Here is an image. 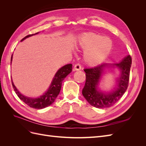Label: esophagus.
<instances>
[{"mask_svg":"<svg viewBox=\"0 0 146 146\" xmlns=\"http://www.w3.org/2000/svg\"><path fill=\"white\" fill-rule=\"evenodd\" d=\"M81 68H82V67H81V65H80V64H78V63L76 64V65L74 66V69H75V70H80V69H81Z\"/></svg>","mask_w":146,"mask_h":146,"instance_id":"1","label":"esophagus"}]
</instances>
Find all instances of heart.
<instances>
[{
  "label": "heart",
  "mask_w": 146,
  "mask_h": 146,
  "mask_svg": "<svg viewBox=\"0 0 146 146\" xmlns=\"http://www.w3.org/2000/svg\"><path fill=\"white\" fill-rule=\"evenodd\" d=\"M79 46L86 50L84 60L90 65H97L103 61L111 49L112 42L109 38L100 35L89 33L83 35Z\"/></svg>",
  "instance_id": "heart-1"
}]
</instances>
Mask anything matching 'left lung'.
I'll return each instance as SVG.
<instances>
[{
  "label": "left lung",
  "instance_id": "1",
  "mask_svg": "<svg viewBox=\"0 0 146 146\" xmlns=\"http://www.w3.org/2000/svg\"><path fill=\"white\" fill-rule=\"evenodd\" d=\"M131 65V57L128 55L121 63L114 64L120 69L121 74L117 80V88L113 92L104 94L97 89L103 70L108 64L104 63L94 67L85 68V85L82 90V94L91 105L98 108H105L114 105L125 93L130 78V71Z\"/></svg>",
  "mask_w": 146,
  "mask_h": 146
}]
</instances>
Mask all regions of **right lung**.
<instances>
[{
	"label": "right lung",
	"mask_w": 146,
	"mask_h": 146,
	"mask_svg": "<svg viewBox=\"0 0 146 146\" xmlns=\"http://www.w3.org/2000/svg\"><path fill=\"white\" fill-rule=\"evenodd\" d=\"M37 33H38L29 35L22 39L21 41H23L25 38L32 36L33 35H36ZM11 60L12 56L11 58ZM72 65L71 64H66L63 66L61 68H60L55 75V77L54 79H53L51 85L49 88L48 89V90L44 94L38 98H30L21 94L18 91V90L16 89L15 85L13 84V81L11 80L13 88V89H14L16 94L19 97V98L21 100H23L25 104H27L28 106H29L30 107L36 109H42L44 108H46L47 107H48V106H50L54 102L56 97L58 96V95L60 93V91L61 88V83H62L64 78L72 71Z\"/></svg>",
	"instance_id": "1"
}]
</instances>
